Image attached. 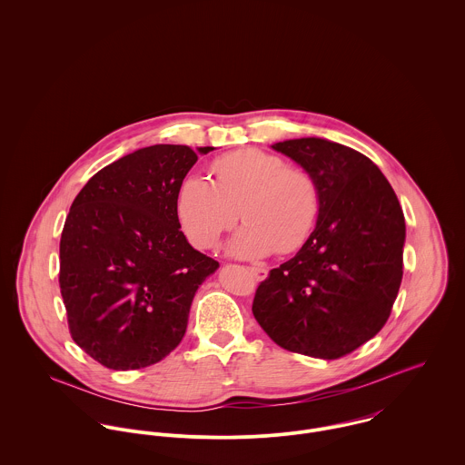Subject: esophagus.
Segmentation results:
<instances>
[{"label":"esophagus","instance_id":"esophagus-1","mask_svg":"<svg viewBox=\"0 0 465 465\" xmlns=\"http://www.w3.org/2000/svg\"><path fill=\"white\" fill-rule=\"evenodd\" d=\"M252 272V275L258 279V281H263L266 275H268V270L263 265H252L249 268Z\"/></svg>","mask_w":465,"mask_h":465}]
</instances>
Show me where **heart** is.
Here are the masks:
<instances>
[{
  "mask_svg": "<svg viewBox=\"0 0 465 465\" xmlns=\"http://www.w3.org/2000/svg\"><path fill=\"white\" fill-rule=\"evenodd\" d=\"M214 183L192 175L177 197L186 238L209 249L238 216L247 222L229 242V252L245 258L297 252L310 238L321 211L315 177L258 148L229 152L211 164Z\"/></svg>",
  "mask_w": 465,
  "mask_h": 465,
  "instance_id": "obj_1",
  "label": "heart"
}]
</instances>
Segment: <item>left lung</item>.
Instances as JSON below:
<instances>
[{
  "instance_id": "left-lung-1",
  "label": "left lung",
  "mask_w": 465,
  "mask_h": 465,
  "mask_svg": "<svg viewBox=\"0 0 465 465\" xmlns=\"http://www.w3.org/2000/svg\"><path fill=\"white\" fill-rule=\"evenodd\" d=\"M321 190L315 231L260 282L252 313L282 349L336 360L387 324L402 279L404 214L381 170L321 137L272 144Z\"/></svg>"
}]
</instances>
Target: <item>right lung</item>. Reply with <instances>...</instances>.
I'll list each match as a JSON object with an SVG mask.
<instances>
[{
    "instance_id": "1",
    "label": "right lung",
    "mask_w": 465,
    "mask_h": 465,
    "mask_svg": "<svg viewBox=\"0 0 465 465\" xmlns=\"http://www.w3.org/2000/svg\"><path fill=\"white\" fill-rule=\"evenodd\" d=\"M197 159L186 144L135 150L94 173L71 203L59 272L67 326L107 369L166 358L186 332L195 292L218 268L188 243L177 216Z\"/></svg>"
}]
</instances>
